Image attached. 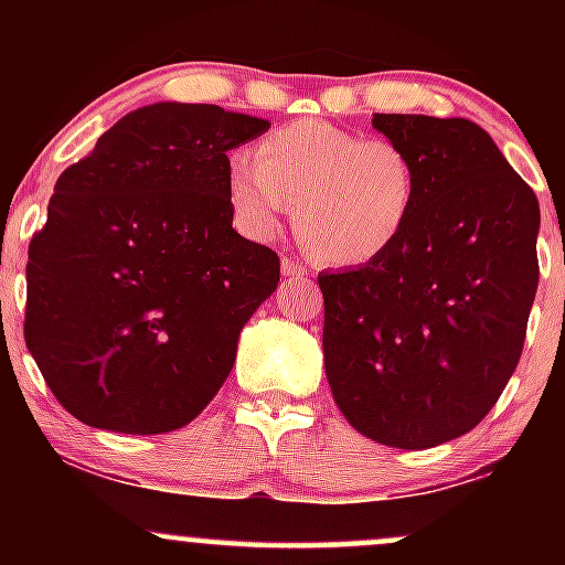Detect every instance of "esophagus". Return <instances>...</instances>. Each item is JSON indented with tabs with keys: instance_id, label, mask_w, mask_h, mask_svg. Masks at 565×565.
<instances>
[{
	"instance_id": "1",
	"label": "esophagus",
	"mask_w": 565,
	"mask_h": 565,
	"mask_svg": "<svg viewBox=\"0 0 565 565\" xmlns=\"http://www.w3.org/2000/svg\"><path fill=\"white\" fill-rule=\"evenodd\" d=\"M281 276L284 278H308V268L300 263H295L291 257H284L281 260Z\"/></svg>"
}]
</instances>
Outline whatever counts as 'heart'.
Wrapping results in <instances>:
<instances>
[{
    "instance_id": "obj_1",
    "label": "heart",
    "mask_w": 565,
    "mask_h": 565,
    "mask_svg": "<svg viewBox=\"0 0 565 565\" xmlns=\"http://www.w3.org/2000/svg\"><path fill=\"white\" fill-rule=\"evenodd\" d=\"M225 191L255 242L274 238L295 204V228L323 263L366 265L404 236L419 172L401 142L300 119L263 138L255 159L233 153Z\"/></svg>"
}]
</instances>
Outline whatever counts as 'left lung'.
Segmentation results:
<instances>
[{
	"instance_id": "obj_1",
	"label": "left lung",
	"mask_w": 565,
	"mask_h": 565,
	"mask_svg": "<svg viewBox=\"0 0 565 565\" xmlns=\"http://www.w3.org/2000/svg\"><path fill=\"white\" fill-rule=\"evenodd\" d=\"M412 153L417 210L377 260L321 274L323 366L345 419L395 449L476 427L515 372L540 284V201L470 119L374 114Z\"/></svg>"
}]
</instances>
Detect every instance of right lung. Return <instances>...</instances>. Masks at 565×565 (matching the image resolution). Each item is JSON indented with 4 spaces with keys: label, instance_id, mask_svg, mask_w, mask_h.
<instances>
[{
    "label": "right lung",
    "instance_id": "add662e5",
    "mask_svg": "<svg viewBox=\"0 0 565 565\" xmlns=\"http://www.w3.org/2000/svg\"><path fill=\"white\" fill-rule=\"evenodd\" d=\"M268 127L206 103H153L57 178L29 246L23 334L79 423L170 433L223 387L281 274L274 249L233 231L225 191L231 148Z\"/></svg>",
    "mask_w": 565,
    "mask_h": 565
}]
</instances>
